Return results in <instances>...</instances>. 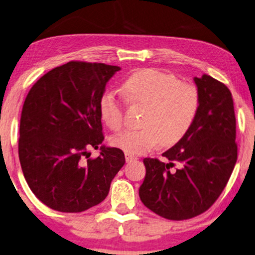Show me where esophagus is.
Segmentation results:
<instances>
[{"instance_id":"34e87169","label":"esophagus","mask_w":255,"mask_h":255,"mask_svg":"<svg viewBox=\"0 0 255 255\" xmlns=\"http://www.w3.org/2000/svg\"><path fill=\"white\" fill-rule=\"evenodd\" d=\"M125 157H126V162H131V161H135V160H137V157L136 156H134V155H130V154H125Z\"/></svg>"}]
</instances>
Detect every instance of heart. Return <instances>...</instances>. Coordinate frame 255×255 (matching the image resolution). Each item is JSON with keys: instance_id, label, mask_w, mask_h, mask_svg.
I'll use <instances>...</instances> for the list:
<instances>
[{"instance_id": "heart-1", "label": "heart", "mask_w": 255, "mask_h": 255, "mask_svg": "<svg viewBox=\"0 0 255 255\" xmlns=\"http://www.w3.org/2000/svg\"><path fill=\"white\" fill-rule=\"evenodd\" d=\"M133 104L146 106L141 126L136 130H125L112 137L114 147L130 155H141L162 142L176 143L194 124L200 108L199 90L191 83L180 82L173 74L157 69H140L130 74L122 86ZM102 121L113 130L122 126L121 100L107 90L99 101Z\"/></svg>"}]
</instances>
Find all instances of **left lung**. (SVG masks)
Instances as JSON below:
<instances>
[{"mask_svg": "<svg viewBox=\"0 0 255 255\" xmlns=\"http://www.w3.org/2000/svg\"><path fill=\"white\" fill-rule=\"evenodd\" d=\"M200 108L194 124L175 146L162 154L168 163L146 157L138 189L151 212L169 220L204 213L226 187L238 159L233 98L224 83L204 74L194 77ZM173 162L179 168L170 170Z\"/></svg>", "mask_w": 255, "mask_h": 255, "instance_id": "left-lung-1", "label": "left lung"}]
</instances>
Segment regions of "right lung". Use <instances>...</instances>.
<instances>
[{
  "mask_svg": "<svg viewBox=\"0 0 255 255\" xmlns=\"http://www.w3.org/2000/svg\"><path fill=\"white\" fill-rule=\"evenodd\" d=\"M121 68L72 61L44 74L22 108L18 156L35 196L54 211L79 213L99 205L125 165L124 151L102 144L99 101ZM88 147L100 156L85 161Z\"/></svg>",
  "mask_w": 255,
  "mask_h": 255,
  "instance_id": "obj_1",
  "label": "right lung"
}]
</instances>
